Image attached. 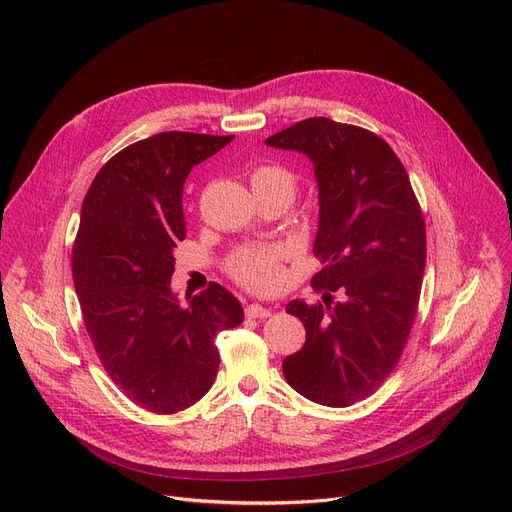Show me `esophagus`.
I'll use <instances>...</instances> for the list:
<instances>
[{
    "label": "esophagus",
    "instance_id": "esophagus-1",
    "mask_svg": "<svg viewBox=\"0 0 512 512\" xmlns=\"http://www.w3.org/2000/svg\"><path fill=\"white\" fill-rule=\"evenodd\" d=\"M245 313H247L249 317H259V319H263V317L270 315V309L263 307V305H257V303H251V305H247Z\"/></svg>",
    "mask_w": 512,
    "mask_h": 512
}]
</instances>
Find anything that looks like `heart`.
Returning <instances> with one entry per match:
<instances>
[{"instance_id": "heart-1", "label": "heart", "mask_w": 512, "mask_h": 512, "mask_svg": "<svg viewBox=\"0 0 512 512\" xmlns=\"http://www.w3.org/2000/svg\"><path fill=\"white\" fill-rule=\"evenodd\" d=\"M251 186L257 193H280L288 201L294 193V176L278 164H263L251 172ZM282 251L274 247H245L230 261V274L253 290H270L282 278Z\"/></svg>"}]
</instances>
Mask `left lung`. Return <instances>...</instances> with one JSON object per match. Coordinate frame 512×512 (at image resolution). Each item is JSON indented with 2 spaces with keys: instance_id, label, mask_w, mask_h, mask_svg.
I'll use <instances>...</instances> for the list:
<instances>
[{
  "instance_id": "obj_1",
  "label": "left lung",
  "mask_w": 512,
  "mask_h": 512,
  "mask_svg": "<svg viewBox=\"0 0 512 512\" xmlns=\"http://www.w3.org/2000/svg\"><path fill=\"white\" fill-rule=\"evenodd\" d=\"M265 145L305 153L319 188L313 253L324 267L311 284L324 301L286 305L307 338L282 361L284 378L317 405L351 407L384 384L413 328L425 270L421 207L392 147L365 128L307 118Z\"/></svg>"
}]
</instances>
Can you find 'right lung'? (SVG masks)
<instances>
[{
    "label": "right lung",
    "mask_w": 512,
    "mask_h": 512,
    "mask_svg": "<svg viewBox=\"0 0 512 512\" xmlns=\"http://www.w3.org/2000/svg\"><path fill=\"white\" fill-rule=\"evenodd\" d=\"M232 139L170 130L132 143L97 172L80 209L72 276L85 328L107 375L157 415L207 394L220 367L215 334L245 317L220 284L186 303L170 286L186 176Z\"/></svg>",
    "instance_id": "right-lung-1"
}]
</instances>
